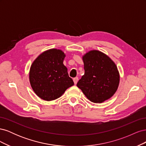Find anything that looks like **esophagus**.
<instances>
[{"label": "esophagus", "mask_w": 146, "mask_h": 146, "mask_svg": "<svg viewBox=\"0 0 146 146\" xmlns=\"http://www.w3.org/2000/svg\"><path fill=\"white\" fill-rule=\"evenodd\" d=\"M78 77H75V78H74L73 81H74V82L75 85H76L77 82H78Z\"/></svg>", "instance_id": "obj_1"}]
</instances>
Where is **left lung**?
I'll use <instances>...</instances> for the list:
<instances>
[{
	"mask_svg": "<svg viewBox=\"0 0 146 146\" xmlns=\"http://www.w3.org/2000/svg\"><path fill=\"white\" fill-rule=\"evenodd\" d=\"M85 74L77 86L92 102L102 103L117 90L120 76L114 61L106 54L92 50L82 57Z\"/></svg>",
	"mask_w": 146,
	"mask_h": 146,
	"instance_id": "1",
	"label": "left lung"
}]
</instances>
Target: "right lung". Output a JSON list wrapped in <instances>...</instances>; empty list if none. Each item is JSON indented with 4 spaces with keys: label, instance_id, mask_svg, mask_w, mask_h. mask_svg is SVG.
<instances>
[{
    "label": "right lung",
    "instance_id": "obj_1",
    "mask_svg": "<svg viewBox=\"0 0 146 146\" xmlns=\"http://www.w3.org/2000/svg\"><path fill=\"white\" fill-rule=\"evenodd\" d=\"M64 53L51 48L42 52L31 66L29 80L33 90L39 98L51 101L59 98L74 85L68 69L63 64Z\"/></svg>",
    "mask_w": 146,
    "mask_h": 146
}]
</instances>
